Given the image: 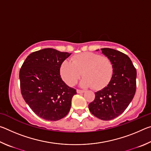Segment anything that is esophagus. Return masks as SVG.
Returning a JSON list of instances; mask_svg holds the SVG:
<instances>
[{
  "label": "esophagus",
  "instance_id": "esophagus-1",
  "mask_svg": "<svg viewBox=\"0 0 151 151\" xmlns=\"http://www.w3.org/2000/svg\"><path fill=\"white\" fill-rule=\"evenodd\" d=\"M76 92H77V93H85V91L81 90V89H77V90H76Z\"/></svg>",
  "mask_w": 151,
  "mask_h": 151
}]
</instances>
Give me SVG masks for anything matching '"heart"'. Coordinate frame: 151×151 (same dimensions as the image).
<instances>
[{"label": "heart", "instance_id": "b5f03b06", "mask_svg": "<svg viewBox=\"0 0 151 151\" xmlns=\"http://www.w3.org/2000/svg\"><path fill=\"white\" fill-rule=\"evenodd\" d=\"M63 80L69 86L84 76L81 85L101 90L109 85L114 74V65L109 57L93 52H83L71 58V62L64 60L59 68Z\"/></svg>", "mask_w": 151, "mask_h": 151}]
</instances>
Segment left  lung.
I'll return each mask as SVG.
<instances>
[{
    "label": "left lung",
    "instance_id": "obj_1",
    "mask_svg": "<svg viewBox=\"0 0 151 151\" xmlns=\"http://www.w3.org/2000/svg\"><path fill=\"white\" fill-rule=\"evenodd\" d=\"M101 50L113 63L114 74L107 86L95 93V98L88 104V109L97 118L110 121L121 114L133 99L137 88V70L124 53L109 48Z\"/></svg>",
    "mask_w": 151,
    "mask_h": 151
}]
</instances>
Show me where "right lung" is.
Masks as SVG:
<instances>
[{
    "mask_svg": "<svg viewBox=\"0 0 151 151\" xmlns=\"http://www.w3.org/2000/svg\"><path fill=\"white\" fill-rule=\"evenodd\" d=\"M70 53L44 48L28 56L19 72L20 91L35 113L47 121H56L68 113L76 89L64 82L59 68Z\"/></svg>",
    "mask_w": 151,
    "mask_h": 151,
    "instance_id": "right-lung-1",
    "label": "right lung"
}]
</instances>
